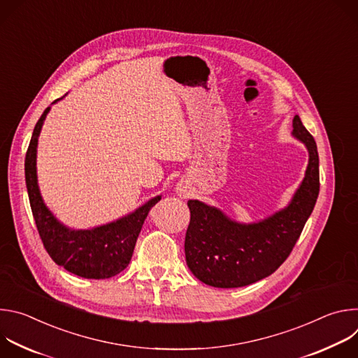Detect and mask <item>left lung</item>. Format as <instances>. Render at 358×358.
I'll return each instance as SVG.
<instances>
[{"label":"left lung","instance_id":"obj_1","mask_svg":"<svg viewBox=\"0 0 358 358\" xmlns=\"http://www.w3.org/2000/svg\"><path fill=\"white\" fill-rule=\"evenodd\" d=\"M292 136L309 151L304 178L287 206L258 222L242 224L220 208L188 199L185 261L192 275L214 287H242L272 275L290 255L319 196V155L313 136L293 117Z\"/></svg>","mask_w":358,"mask_h":358}]
</instances>
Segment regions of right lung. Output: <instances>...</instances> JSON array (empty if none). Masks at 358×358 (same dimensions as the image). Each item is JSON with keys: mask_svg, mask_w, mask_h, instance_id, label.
<instances>
[{"mask_svg": "<svg viewBox=\"0 0 358 358\" xmlns=\"http://www.w3.org/2000/svg\"><path fill=\"white\" fill-rule=\"evenodd\" d=\"M61 99H57L54 103ZM49 110L50 106L45 109L35 124L25 156V182L42 243L52 261L73 275L86 279L116 276L130 264L144 220L148 211L162 199V195L152 196L133 213L113 222L92 229H72L58 221L45 206L36 176L38 137Z\"/></svg>", "mask_w": 358, "mask_h": 358, "instance_id": "1", "label": "right lung"}]
</instances>
